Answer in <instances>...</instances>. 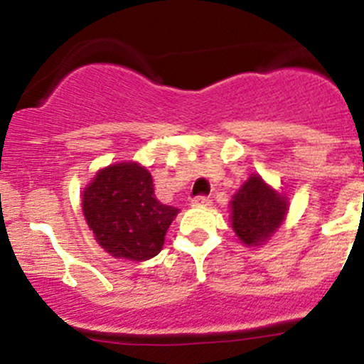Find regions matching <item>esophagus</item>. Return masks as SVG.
Segmentation results:
<instances>
[{"mask_svg":"<svg viewBox=\"0 0 364 364\" xmlns=\"http://www.w3.org/2000/svg\"><path fill=\"white\" fill-rule=\"evenodd\" d=\"M209 204H211L209 197H196V199H192V205H196V208H208Z\"/></svg>","mask_w":364,"mask_h":364,"instance_id":"1","label":"esophagus"}]
</instances>
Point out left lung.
Returning <instances> with one entry per match:
<instances>
[{
	"instance_id": "obj_1",
	"label": "left lung",
	"mask_w": 364,
	"mask_h": 364,
	"mask_svg": "<svg viewBox=\"0 0 364 364\" xmlns=\"http://www.w3.org/2000/svg\"><path fill=\"white\" fill-rule=\"evenodd\" d=\"M230 225L247 247H262L284 225L289 199L267 185L260 174H252L230 199Z\"/></svg>"
}]
</instances>
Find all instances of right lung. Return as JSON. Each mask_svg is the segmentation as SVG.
Segmentation results:
<instances>
[{
    "mask_svg": "<svg viewBox=\"0 0 364 364\" xmlns=\"http://www.w3.org/2000/svg\"><path fill=\"white\" fill-rule=\"evenodd\" d=\"M82 213L97 243L116 259H153L178 208L155 196L151 172L137 161H117L100 168L82 190Z\"/></svg>",
    "mask_w": 364,
    "mask_h": 364,
    "instance_id": "obj_1",
    "label": "right lung"
}]
</instances>
